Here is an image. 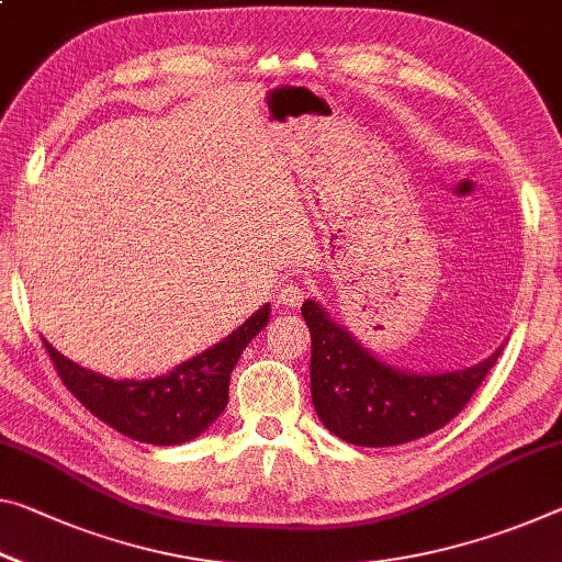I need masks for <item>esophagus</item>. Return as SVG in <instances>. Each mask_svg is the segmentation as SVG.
I'll list each match as a JSON object with an SVG mask.
<instances>
[{"label":"esophagus","mask_w":562,"mask_h":562,"mask_svg":"<svg viewBox=\"0 0 562 562\" xmlns=\"http://www.w3.org/2000/svg\"><path fill=\"white\" fill-rule=\"evenodd\" d=\"M302 297H305V290H302L297 282H290L278 290V305L282 307H297Z\"/></svg>","instance_id":"34e87169"}]
</instances>
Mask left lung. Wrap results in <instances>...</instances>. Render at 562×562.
I'll return each instance as SVG.
<instances>
[{"mask_svg":"<svg viewBox=\"0 0 562 562\" xmlns=\"http://www.w3.org/2000/svg\"><path fill=\"white\" fill-rule=\"evenodd\" d=\"M302 317L313 337L310 390L319 423L360 448H390L440 430L468 405L505 345L468 368L413 372L380 360L317 300L302 302Z\"/></svg>","mask_w":562,"mask_h":562,"instance_id":"1","label":"left lung"}]
</instances>
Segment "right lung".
Returning a JSON list of instances; mask_svg holds the SVG:
<instances>
[{
  "mask_svg": "<svg viewBox=\"0 0 562 562\" xmlns=\"http://www.w3.org/2000/svg\"><path fill=\"white\" fill-rule=\"evenodd\" d=\"M267 323L270 302L220 342L149 380L104 378L42 340L61 382L94 417L137 442L180 445L198 438L225 413L229 375L249 340Z\"/></svg>",
  "mask_w": 562,
  "mask_h": 562,
  "instance_id": "1",
  "label": "right lung"
}]
</instances>
